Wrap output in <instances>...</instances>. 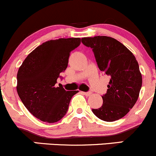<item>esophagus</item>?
Segmentation results:
<instances>
[{"label":"esophagus","instance_id":"1","mask_svg":"<svg viewBox=\"0 0 156 156\" xmlns=\"http://www.w3.org/2000/svg\"><path fill=\"white\" fill-rule=\"evenodd\" d=\"M83 94L86 96H90V95H92V93L91 92H83Z\"/></svg>","mask_w":156,"mask_h":156}]
</instances>
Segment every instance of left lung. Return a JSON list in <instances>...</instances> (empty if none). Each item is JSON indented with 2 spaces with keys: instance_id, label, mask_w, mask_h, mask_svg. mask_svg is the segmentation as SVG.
Wrapping results in <instances>:
<instances>
[{
  "instance_id": "8db88e82",
  "label": "left lung",
  "mask_w": 156,
  "mask_h": 156,
  "mask_svg": "<svg viewBox=\"0 0 156 156\" xmlns=\"http://www.w3.org/2000/svg\"><path fill=\"white\" fill-rule=\"evenodd\" d=\"M81 42L92 48L99 69L111 77L106 94L102 96L103 105L92 112L103 121L118 120L129 112L139 98L142 77L138 62L124 44L112 37H83Z\"/></svg>"
}]
</instances>
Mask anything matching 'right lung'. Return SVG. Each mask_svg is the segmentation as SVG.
I'll list each match as a JSON object with an SVG mask.
<instances>
[{
    "mask_svg": "<svg viewBox=\"0 0 156 156\" xmlns=\"http://www.w3.org/2000/svg\"><path fill=\"white\" fill-rule=\"evenodd\" d=\"M80 44V38L47 41L30 53L20 67L17 94L29 112L41 121H59L67 113L72 97L78 92L66 91L55 83L67 67L70 52Z\"/></svg>",
    "mask_w": 156,
    "mask_h": 156,
    "instance_id": "add662e5",
    "label": "right lung"
}]
</instances>
